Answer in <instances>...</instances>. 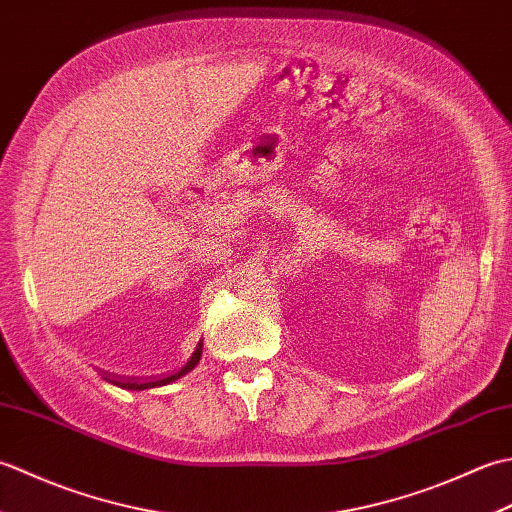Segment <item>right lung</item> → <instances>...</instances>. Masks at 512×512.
<instances>
[{"mask_svg": "<svg viewBox=\"0 0 512 512\" xmlns=\"http://www.w3.org/2000/svg\"><path fill=\"white\" fill-rule=\"evenodd\" d=\"M198 361H200V350H195L193 352V356L189 358V363L184 365L178 374H171V376H167V378H162V380H156V383H132V380H129V383H118L121 387H125V389H145V387H154V385H162V383H171V380H176V378H180L182 374H187L189 369H193L195 365H198Z\"/></svg>", "mask_w": 512, "mask_h": 512, "instance_id": "right-lung-1", "label": "right lung"}]
</instances>
